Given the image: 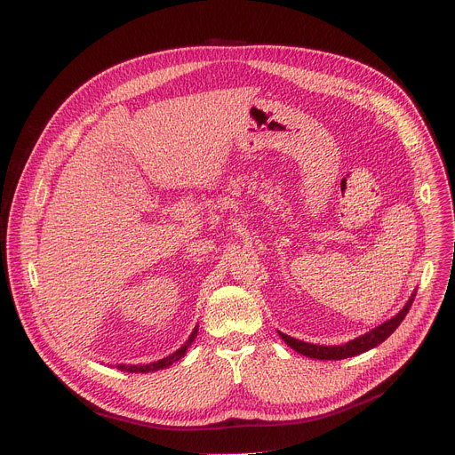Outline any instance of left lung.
Masks as SVG:
<instances>
[{
	"instance_id": "8db88e82",
	"label": "left lung",
	"mask_w": 455,
	"mask_h": 455,
	"mask_svg": "<svg viewBox=\"0 0 455 455\" xmlns=\"http://www.w3.org/2000/svg\"><path fill=\"white\" fill-rule=\"evenodd\" d=\"M414 296H416V291L411 294V298L407 299V304L403 306V309L393 316L391 320H387L386 323L379 325L377 329L370 331L368 334L364 336H359L345 345H338V347H323V345H313V343H306V341H299V339H294L287 334H282L280 332V338L287 343V347H291L292 350H296L298 354L306 355V357H311V359H320V361H341V359H347V357H354V355H359V354H364L375 347H379L382 341H386L396 329L398 325L403 322L405 315L409 313L412 301H414Z\"/></svg>"
}]
</instances>
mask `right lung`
<instances>
[{
  "label": "right lung",
  "mask_w": 455,
  "mask_h": 455,
  "mask_svg": "<svg viewBox=\"0 0 455 455\" xmlns=\"http://www.w3.org/2000/svg\"><path fill=\"white\" fill-rule=\"evenodd\" d=\"M196 334H198V327H195V331H193V334L189 336V339L186 341V345H182L175 354H172L170 357H164V359H161V361H157V363H149V364H117V368L121 370V371H128V373H149V371H157V370H164V368H168V366H172L173 363H177L179 359H182L184 355H186V350L189 348V345L195 341V338H196Z\"/></svg>",
  "instance_id": "add662e5"
}]
</instances>
